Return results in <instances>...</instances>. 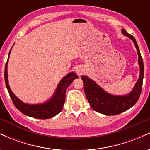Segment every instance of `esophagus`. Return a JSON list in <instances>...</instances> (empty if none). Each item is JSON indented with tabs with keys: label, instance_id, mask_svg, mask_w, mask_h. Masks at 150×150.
<instances>
[{
	"label": "esophagus",
	"instance_id": "1",
	"mask_svg": "<svg viewBox=\"0 0 150 150\" xmlns=\"http://www.w3.org/2000/svg\"><path fill=\"white\" fill-rule=\"evenodd\" d=\"M84 72H85V69L82 67H78L76 70V73L78 75H82L84 73Z\"/></svg>",
	"mask_w": 150,
	"mask_h": 150
}]
</instances>
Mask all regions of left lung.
Instances as JSON below:
<instances>
[{
  "instance_id": "left-lung-1",
  "label": "left lung",
  "mask_w": 150,
  "mask_h": 150,
  "mask_svg": "<svg viewBox=\"0 0 150 150\" xmlns=\"http://www.w3.org/2000/svg\"><path fill=\"white\" fill-rule=\"evenodd\" d=\"M121 32L123 35L130 38L133 42L138 55L140 76L131 92L124 95H113L106 92L89 77L85 75L81 76L84 82V90L86 97L91 107L94 111L106 116L118 115L131 108L138 100L142 90L144 77V64L140 49L135 38L128 34L124 29H122Z\"/></svg>"
}]
</instances>
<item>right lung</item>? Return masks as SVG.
<instances>
[{
  "label": "right lung",
  "instance_id": "add662e5",
  "mask_svg": "<svg viewBox=\"0 0 150 150\" xmlns=\"http://www.w3.org/2000/svg\"><path fill=\"white\" fill-rule=\"evenodd\" d=\"M11 50L12 49H10L9 52L8 61L6 64V68H5V82H6L7 89H8L12 100L14 103L15 107L18 108L19 111H21L23 114L34 118L47 119V118H53L56 116L63 109V104H64L65 100L66 89L75 79L78 77L77 74L75 72H71L65 75L64 77H63L58 83L57 88L55 91L53 95L45 102L36 104L25 103L15 95L14 93L12 92L9 84H8V64Z\"/></svg>",
  "mask_w": 150,
  "mask_h": 150
}]
</instances>
